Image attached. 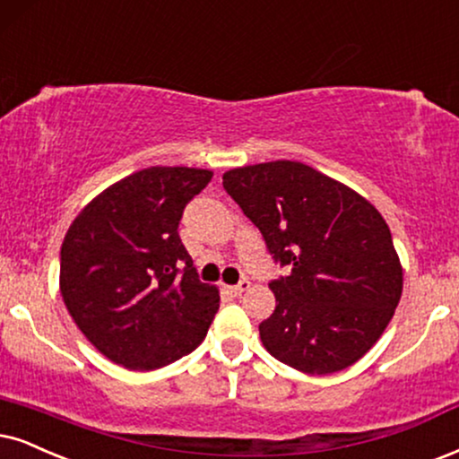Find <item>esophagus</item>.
I'll return each mask as SVG.
<instances>
[{
    "mask_svg": "<svg viewBox=\"0 0 459 459\" xmlns=\"http://www.w3.org/2000/svg\"><path fill=\"white\" fill-rule=\"evenodd\" d=\"M247 288H249V281L243 280V281L237 283V286H224V292L230 294V297H239V294L246 292Z\"/></svg>",
    "mask_w": 459,
    "mask_h": 459,
    "instance_id": "1",
    "label": "esophagus"
}]
</instances>
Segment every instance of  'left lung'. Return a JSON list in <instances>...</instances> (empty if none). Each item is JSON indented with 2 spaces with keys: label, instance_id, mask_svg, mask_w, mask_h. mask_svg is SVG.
Wrapping results in <instances>:
<instances>
[{
  "label": "left lung",
  "instance_id": "obj_1",
  "mask_svg": "<svg viewBox=\"0 0 459 459\" xmlns=\"http://www.w3.org/2000/svg\"><path fill=\"white\" fill-rule=\"evenodd\" d=\"M224 190L258 226L275 263V311L260 322L266 351L288 367L328 375L377 343L403 294L390 226L345 184L297 160L239 167Z\"/></svg>",
  "mask_w": 459,
  "mask_h": 459
}]
</instances>
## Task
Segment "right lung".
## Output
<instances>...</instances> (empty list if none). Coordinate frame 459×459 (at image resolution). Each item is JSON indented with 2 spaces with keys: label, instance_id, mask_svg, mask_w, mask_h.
<instances>
[{
  "label": "right lung",
  "instance_id": "add662e5",
  "mask_svg": "<svg viewBox=\"0 0 459 459\" xmlns=\"http://www.w3.org/2000/svg\"><path fill=\"white\" fill-rule=\"evenodd\" d=\"M212 176L148 167L103 190L69 226L63 303L86 339L120 367H167L205 339L218 288L201 283L178 226Z\"/></svg>",
  "mask_w": 459,
  "mask_h": 459
}]
</instances>
